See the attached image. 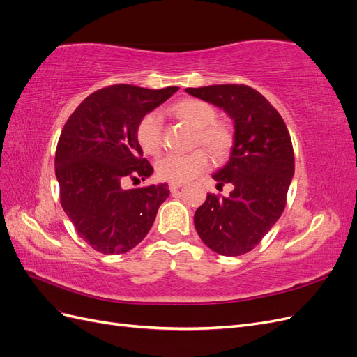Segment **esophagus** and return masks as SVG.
<instances>
[{"mask_svg": "<svg viewBox=\"0 0 357 357\" xmlns=\"http://www.w3.org/2000/svg\"><path fill=\"white\" fill-rule=\"evenodd\" d=\"M183 186V183H169V190L176 192L177 189H180Z\"/></svg>", "mask_w": 357, "mask_h": 357, "instance_id": "1", "label": "esophagus"}]
</instances>
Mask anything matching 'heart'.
<instances>
[{
  "label": "heart",
  "instance_id": "obj_1",
  "mask_svg": "<svg viewBox=\"0 0 357 357\" xmlns=\"http://www.w3.org/2000/svg\"><path fill=\"white\" fill-rule=\"evenodd\" d=\"M183 122L197 131V143L215 156H222L231 146V131L222 122H214L218 112L210 102L197 98L183 100L172 109ZM137 142L143 152L156 156L162 149V123L156 112L147 113L137 126ZM210 158L204 150H195L189 155H167L158 160L156 171L162 180L171 183H185L199 176L208 168Z\"/></svg>",
  "mask_w": 357,
  "mask_h": 357
}]
</instances>
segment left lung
<instances>
[{
	"instance_id": "left-lung-1",
	"label": "left lung",
	"mask_w": 357,
	"mask_h": 357,
	"mask_svg": "<svg viewBox=\"0 0 357 357\" xmlns=\"http://www.w3.org/2000/svg\"><path fill=\"white\" fill-rule=\"evenodd\" d=\"M188 93L219 107L234 121L229 160L213 174L228 198L207 193L195 211L197 232L204 244L223 256H240L255 248L282 215L295 156L283 117L245 84L188 88Z\"/></svg>"
}]
</instances>
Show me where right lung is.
<instances>
[{
  "label": "right lung",
  "mask_w": 357,
  "mask_h": 357,
  "mask_svg": "<svg viewBox=\"0 0 357 357\" xmlns=\"http://www.w3.org/2000/svg\"><path fill=\"white\" fill-rule=\"evenodd\" d=\"M114 84L91 93L63 126L55 156L61 205L80 238L104 255L142 243L169 189L167 183L125 189L153 168L137 142L142 119L177 92Z\"/></svg>",
  "instance_id": "obj_1"
}]
</instances>
